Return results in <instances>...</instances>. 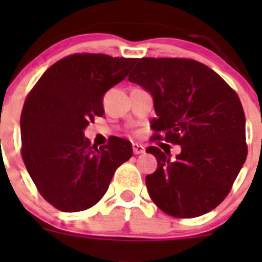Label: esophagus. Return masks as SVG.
<instances>
[{"label":"esophagus","instance_id":"34e87169","mask_svg":"<svg viewBox=\"0 0 262 262\" xmlns=\"http://www.w3.org/2000/svg\"><path fill=\"white\" fill-rule=\"evenodd\" d=\"M133 152L135 155H139V154H143V152H145V148H144L143 145H140V144H133Z\"/></svg>","mask_w":262,"mask_h":262}]
</instances>
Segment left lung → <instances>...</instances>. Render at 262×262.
<instances>
[{
  "instance_id": "left-lung-1",
  "label": "left lung",
  "mask_w": 262,
  "mask_h": 262,
  "mask_svg": "<svg viewBox=\"0 0 262 262\" xmlns=\"http://www.w3.org/2000/svg\"><path fill=\"white\" fill-rule=\"evenodd\" d=\"M148 90L158 118L151 140L181 145L171 160L149 146L158 169L145 177L149 196L176 218L206 214L224 201L248 155L245 114L239 96L202 62L186 58H143L128 76Z\"/></svg>"
}]
</instances>
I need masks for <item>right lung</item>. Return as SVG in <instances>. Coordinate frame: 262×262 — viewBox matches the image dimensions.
I'll return each instance as SVG.
<instances>
[{"label":"right lung","instance_id":"1","mask_svg":"<svg viewBox=\"0 0 262 262\" xmlns=\"http://www.w3.org/2000/svg\"><path fill=\"white\" fill-rule=\"evenodd\" d=\"M138 59L76 53L53 64L27 96L20 114V154L35 187L62 212L95 206L133 155L132 144L111 137L91 145L83 135L102 117L103 95L125 79Z\"/></svg>","mask_w":262,"mask_h":262}]
</instances>
